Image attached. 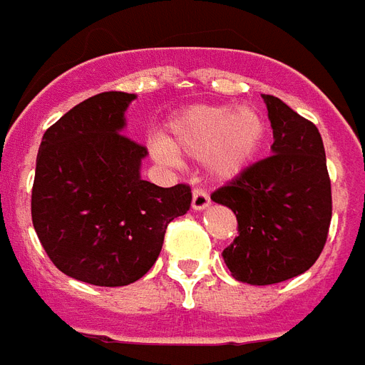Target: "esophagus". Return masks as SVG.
Returning a JSON list of instances; mask_svg holds the SVG:
<instances>
[{"label":"esophagus","mask_w":365,"mask_h":365,"mask_svg":"<svg viewBox=\"0 0 365 365\" xmlns=\"http://www.w3.org/2000/svg\"><path fill=\"white\" fill-rule=\"evenodd\" d=\"M210 206V196L204 188H194L192 190V208L204 210Z\"/></svg>","instance_id":"1"}]
</instances>
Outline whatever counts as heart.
Masks as SVG:
<instances>
[{
    "label": "heart",
    "instance_id": "1",
    "mask_svg": "<svg viewBox=\"0 0 365 365\" xmlns=\"http://www.w3.org/2000/svg\"><path fill=\"white\" fill-rule=\"evenodd\" d=\"M264 132V118L251 106H192L173 122L169 147L198 161L208 159L212 171L227 179L257 155ZM170 150L159 145V153L167 159H173Z\"/></svg>",
    "mask_w": 365,
    "mask_h": 365
}]
</instances>
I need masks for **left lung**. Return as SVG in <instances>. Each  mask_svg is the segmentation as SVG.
<instances>
[{"instance_id":"obj_1","label":"left lung","mask_w":365,"mask_h":365,"mask_svg":"<svg viewBox=\"0 0 365 365\" xmlns=\"http://www.w3.org/2000/svg\"><path fill=\"white\" fill-rule=\"evenodd\" d=\"M272 124V155L249 165L212 200L233 210L237 237L223 260L239 282L268 286L309 270L332 215L331 179L317 126L278 97L262 95Z\"/></svg>"}]
</instances>
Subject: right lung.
I'll list each match as a JSON object with an SVG mask.
<instances>
[{
	"label": "right lung",
	"instance_id": "obj_1",
	"mask_svg": "<svg viewBox=\"0 0 365 365\" xmlns=\"http://www.w3.org/2000/svg\"><path fill=\"white\" fill-rule=\"evenodd\" d=\"M132 93L106 91L42 135L31 214L58 270L93 286H128L155 264L167 225L190 208V186L140 177L148 148L122 134Z\"/></svg>",
	"mask_w": 365,
	"mask_h": 365
}]
</instances>
